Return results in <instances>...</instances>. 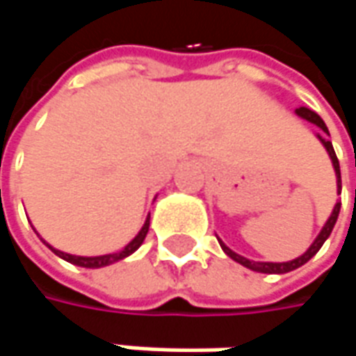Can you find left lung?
Masks as SVG:
<instances>
[{
	"mask_svg": "<svg viewBox=\"0 0 356 356\" xmlns=\"http://www.w3.org/2000/svg\"><path fill=\"white\" fill-rule=\"evenodd\" d=\"M295 113H297V117L305 118V120L313 122V124H317V127L323 130V134H317V138L321 140L323 146H325V148H327V152H329V156H331V162H333V168H335V174H337V190H339V194H341V168H339V160H337L335 150H333V144H331V140L327 138V134H329L327 124L323 122V118L319 117L315 111H311V108H307V106H299ZM339 212H341V202H337L335 208H333V212H331V216H329V220L325 222V226H323V229L319 232V236L315 238V241L309 245L307 252L303 253V255H299V257H295V259H291V261H283V264H273V261H253V259H248V257H243V255H239V253L232 252L222 239H218V241H220L222 250H224V252H226L234 261H238V264H241L243 267H248V269H252V271H257V273H287V271H293V269H297V267L305 266L309 259L321 250V245L325 243V239L331 236V232H333V227H335Z\"/></svg>",
	"mask_w": 356,
	"mask_h": 356,
	"instance_id": "1",
	"label": "left lung"
}]
</instances>
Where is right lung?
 I'll list each match as a JSON object with an SVG mask.
<instances>
[{
  "label": "right lung",
  "mask_w": 356,
  "mask_h": 356,
  "mask_svg": "<svg viewBox=\"0 0 356 356\" xmlns=\"http://www.w3.org/2000/svg\"><path fill=\"white\" fill-rule=\"evenodd\" d=\"M148 226H150V216L146 218V222H144L143 229L136 234V238L130 241L129 245H124L120 252L117 253H106V255H97V257H83V255H71V253H65L59 252V250H55V248H51L47 241H43V243H47V248L51 252L55 253V255H59L61 259L65 261H69V264H73V266L79 267H89V269H97V267H104V266H111V264H115V261H120V259H124V257H129L130 253H134L140 245H143L144 238H146V234H148Z\"/></svg>",
  "instance_id": "add662e5"
}]
</instances>
